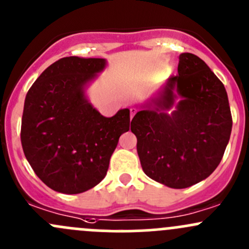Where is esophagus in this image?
I'll return each mask as SVG.
<instances>
[{
    "label": "esophagus",
    "instance_id": "1",
    "mask_svg": "<svg viewBox=\"0 0 249 249\" xmlns=\"http://www.w3.org/2000/svg\"><path fill=\"white\" fill-rule=\"evenodd\" d=\"M136 112H137V109L136 108H134V107H131V108H130V118H134V115L136 114Z\"/></svg>",
    "mask_w": 249,
    "mask_h": 249
}]
</instances>
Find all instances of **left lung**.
<instances>
[{"label":"left lung","instance_id":"8db88e82","mask_svg":"<svg viewBox=\"0 0 249 249\" xmlns=\"http://www.w3.org/2000/svg\"><path fill=\"white\" fill-rule=\"evenodd\" d=\"M131 122L141 166L152 179L183 189L222 160L232 119L223 83L199 56L182 53L178 74L140 105Z\"/></svg>","mask_w":249,"mask_h":249}]
</instances>
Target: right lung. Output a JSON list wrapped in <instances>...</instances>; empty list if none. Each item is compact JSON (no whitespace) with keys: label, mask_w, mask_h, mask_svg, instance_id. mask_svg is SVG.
I'll return each mask as SVG.
<instances>
[{"label":"right lung","mask_w":249,"mask_h":249,"mask_svg":"<svg viewBox=\"0 0 249 249\" xmlns=\"http://www.w3.org/2000/svg\"><path fill=\"white\" fill-rule=\"evenodd\" d=\"M106 67V59L62 57L42 72L25 97L22 150L55 192L79 194L99 184L120 135L129 131V108L107 118L88 97V88Z\"/></svg>","instance_id":"add662e5"}]
</instances>
